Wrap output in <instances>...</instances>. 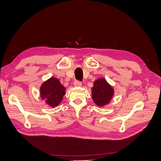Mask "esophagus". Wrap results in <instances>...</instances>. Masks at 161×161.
<instances>
[{"instance_id":"esophagus-1","label":"esophagus","mask_w":161,"mask_h":161,"mask_svg":"<svg viewBox=\"0 0 161 161\" xmlns=\"http://www.w3.org/2000/svg\"><path fill=\"white\" fill-rule=\"evenodd\" d=\"M81 85H82V84H81V81H77V80H75V81H74V86H75V87H80V86H81Z\"/></svg>"}]
</instances>
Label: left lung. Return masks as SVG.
<instances>
[{
    "instance_id": "1",
    "label": "left lung",
    "mask_w": 161,
    "mask_h": 161,
    "mask_svg": "<svg viewBox=\"0 0 161 161\" xmlns=\"http://www.w3.org/2000/svg\"><path fill=\"white\" fill-rule=\"evenodd\" d=\"M92 99L98 106L103 107L110 103L114 95V89L104 78H99L93 82L92 88Z\"/></svg>"
}]
</instances>
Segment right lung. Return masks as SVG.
Returning <instances> with one entry per match:
<instances>
[{
    "instance_id": "add662e5",
    "label": "right lung",
    "mask_w": 161,
    "mask_h": 161,
    "mask_svg": "<svg viewBox=\"0 0 161 161\" xmlns=\"http://www.w3.org/2000/svg\"><path fill=\"white\" fill-rule=\"evenodd\" d=\"M65 94V88L57 78L52 77L44 81L40 87L42 100L51 107L58 106Z\"/></svg>"
}]
</instances>
